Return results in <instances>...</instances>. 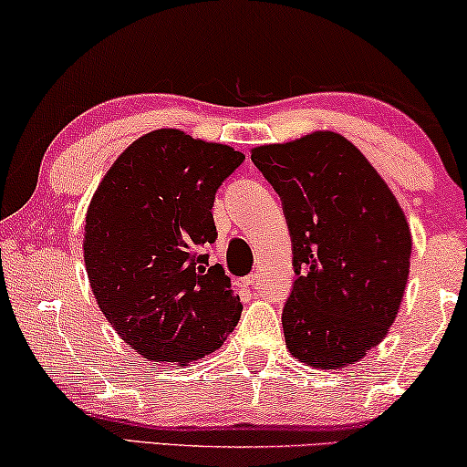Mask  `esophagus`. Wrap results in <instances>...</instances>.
<instances>
[{"mask_svg": "<svg viewBox=\"0 0 467 467\" xmlns=\"http://www.w3.org/2000/svg\"><path fill=\"white\" fill-rule=\"evenodd\" d=\"M238 285L244 286V289H248V286H253V285H257V274H248V276L240 278Z\"/></svg>", "mask_w": 467, "mask_h": 467, "instance_id": "esophagus-1", "label": "esophagus"}]
</instances>
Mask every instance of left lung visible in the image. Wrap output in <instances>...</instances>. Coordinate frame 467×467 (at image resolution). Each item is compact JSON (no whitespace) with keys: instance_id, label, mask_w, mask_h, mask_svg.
<instances>
[{"instance_id":"1","label":"left lung","mask_w":467,"mask_h":467,"mask_svg":"<svg viewBox=\"0 0 467 467\" xmlns=\"http://www.w3.org/2000/svg\"><path fill=\"white\" fill-rule=\"evenodd\" d=\"M251 159L280 195L291 234L286 348L321 369L359 361L387 336L404 297L412 253L404 210L336 131L257 146Z\"/></svg>"}]
</instances>
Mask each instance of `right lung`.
Instances as JSON below:
<instances>
[{"label":"right lung","mask_w":467,"mask_h":467,"mask_svg":"<svg viewBox=\"0 0 467 467\" xmlns=\"http://www.w3.org/2000/svg\"><path fill=\"white\" fill-rule=\"evenodd\" d=\"M244 161L232 146L157 130L120 152L85 223V265L114 331L144 359L187 366L223 347L242 304L213 244L214 195Z\"/></svg>","instance_id":"obj_1"}]
</instances>
